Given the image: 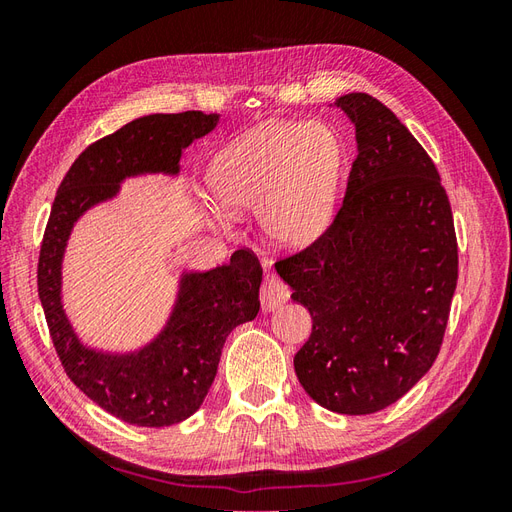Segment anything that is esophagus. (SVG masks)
<instances>
[{
  "mask_svg": "<svg viewBox=\"0 0 512 512\" xmlns=\"http://www.w3.org/2000/svg\"><path fill=\"white\" fill-rule=\"evenodd\" d=\"M288 297H290L288 286L275 275H269L260 286V305L265 312H275V309H280L288 301Z\"/></svg>",
  "mask_w": 512,
  "mask_h": 512,
  "instance_id": "obj_1",
  "label": "esophagus"
}]
</instances>
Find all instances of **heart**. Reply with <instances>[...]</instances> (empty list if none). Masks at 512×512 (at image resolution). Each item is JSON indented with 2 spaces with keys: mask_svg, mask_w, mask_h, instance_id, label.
I'll return each instance as SVG.
<instances>
[{
  "mask_svg": "<svg viewBox=\"0 0 512 512\" xmlns=\"http://www.w3.org/2000/svg\"><path fill=\"white\" fill-rule=\"evenodd\" d=\"M342 143L320 121H277L245 132L215 156L209 185L230 211H260L267 237L305 245L329 226Z\"/></svg>",
  "mask_w": 512,
  "mask_h": 512,
  "instance_id": "obj_1",
  "label": "heart"
}]
</instances>
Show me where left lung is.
<instances>
[{
	"instance_id": "8db88e82",
	"label": "left lung",
	"mask_w": 512,
	"mask_h": 512,
	"mask_svg": "<svg viewBox=\"0 0 512 512\" xmlns=\"http://www.w3.org/2000/svg\"><path fill=\"white\" fill-rule=\"evenodd\" d=\"M335 106L356 130V160L331 226L275 262L312 314L294 371L316 404L374 414L436 361L457 286V237L436 164L391 108L367 94Z\"/></svg>"
}]
</instances>
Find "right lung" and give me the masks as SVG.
Returning <instances> with one entry per match:
<instances>
[{
	"label": "right lung",
	"instance_id": "add662e5",
	"mask_svg": "<svg viewBox=\"0 0 512 512\" xmlns=\"http://www.w3.org/2000/svg\"><path fill=\"white\" fill-rule=\"evenodd\" d=\"M220 115H147L89 145L61 181L38 260V294L68 378L108 414L138 427H168L192 416L211 389L228 333L256 318L262 267L250 250L228 265L179 277L164 329L134 352L85 346L61 303V262L81 215L138 175H179L181 151L218 126Z\"/></svg>",
	"mask_w": 512,
	"mask_h": 512
}]
</instances>
